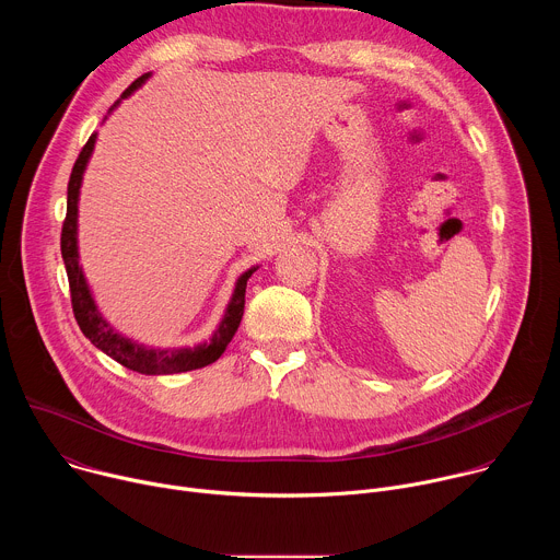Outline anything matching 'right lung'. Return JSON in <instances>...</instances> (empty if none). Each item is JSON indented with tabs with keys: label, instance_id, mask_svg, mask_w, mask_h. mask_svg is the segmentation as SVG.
<instances>
[{
	"label": "right lung",
	"instance_id": "obj_1",
	"mask_svg": "<svg viewBox=\"0 0 560 560\" xmlns=\"http://www.w3.org/2000/svg\"><path fill=\"white\" fill-rule=\"evenodd\" d=\"M145 77L148 74H141L139 79H135V82L124 91L121 97H128L135 89H139L145 82ZM95 139H97V135L93 132L72 166V173L68 179L66 219L61 225V257H63L68 285H70L72 314L77 318L79 328H82L84 337L91 339V343L95 348H100L102 352L113 357L124 368L139 372V374H177V372H188V370H197V368L214 363L223 354L225 346L232 341L238 324H242L244 303H246V283L257 268L238 277L223 322L208 343H201L197 348H179V350H154V348L139 346V343L121 337L113 328H108V324L97 312V305L91 296V290L86 285V279H84L82 268H79V259H77V199H79V186H82L84 168L89 164V156H91L93 148H95Z\"/></svg>",
	"mask_w": 560,
	"mask_h": 560
}]
</instances>
